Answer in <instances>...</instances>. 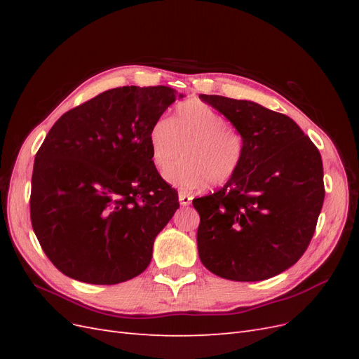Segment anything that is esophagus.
Masks as SVG:
<instances>
[{"instance_id":"esophagus-1","label":"esophagus","mask_w":359,"mask_h":359,"mask_svg":"<svg viewBox=\"0 0 359 359\" xmlns=\"http://www.w3.org/2000/svg\"><path fill=\"white\" fill-rule=\"evenodd\" d=\"M191 196L190 194H186V193H180L178 194V201H180V203L182 205V206H187V205H190L191 203Z\"/></svg>"}]
</instances>
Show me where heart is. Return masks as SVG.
<instances>
[{
  "label": "heart",
  "mask_w": 359,
  "mask_h": 359,
  "mask_svg": "<svg viewBox=\"0 0 359 359\" xmlns=\"http://www.w3.org/2000/svg\"><path fill=\"white\" fill-rule=\"evenodd\" d=\"M148 144L157 169H165L184 147V160L165 170V180L186 191L223 186L240 169L244 137L210 104L189 100L177 106L170 119L149 127Z\"/></svg>",
  "instance_id": "1"
}]
</instances>
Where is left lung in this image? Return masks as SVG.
I'll return each instance as SVG.
<instances>
[{
  "label": "left lung",
  "mask_w": 359,
  "mask_h": 359,
  "mask_svg": "<svg viewBox=\"0 0 359 359\" xmlns=\"http://www.w3.org/2000/svg\"><path fill=\"white\" fill-rule=\"evenodd\" d=\"M199 99L244 137L235 175L219 191L193 199L201 262L227 280L274 277L298 262L316 229L325 198L319 151L283 114L222 95Z\"/></svg>",
  "instance_id": "obj_1"
}]
</instances>
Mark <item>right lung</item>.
Segmentation results:
<instances>
[{
    "mask_svg": "<svg viewBox=\"0 0 359 359\" xmlns=\"http://www.w3.org/2000/svg\"><path fill=\"white\" fill-rule=\"evenodd\" d=\"M169 86H119L64 114L34 160L31 224L50 262L90 285L144 273L156 236L180 208L148 144L182 99Z\"/></svg>",
    "mask_w": 359,
    "mask_h": 359,
    "instance_id": "obj_1",
    "label": "right lung"
}]
</instances>
